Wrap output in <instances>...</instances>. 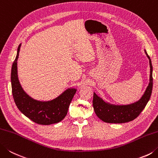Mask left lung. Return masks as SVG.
Here are the masks:
<instances>
[{
  "label": "left lung",
  "mask_w": 158,
  "mask_h": 158,
  "mask_svg": "<svg viewBox=\"0 0 158 158\" xmlns=\"http://www.w3.org/2000/svg\"><path fill=\"white\" fill-rule=\"evenodd\" d=\"M149 60V83L143 96L137 102L127 105H115L106 102L94 93L93 106L96 115L101 120L107 123H125L132 121L140 114L149 100L153 89V67L151 58L144 50Z\"/></svg>",
  "instance_id": "1"
}]
</instances>
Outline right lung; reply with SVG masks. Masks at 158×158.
<instances>
[{
	"label": "right lung",
	"mask_w": 158,
	"mask_h": 158,
	"mask_svg": "<svg viewBox=\"0 0 158 158\" xmlns=\"http://www.w3.org/2000/svg\"><path fill=\"white\" fill-rule=\"evenodd\" d=\"M21 44L18 47L16 59L11 67V82L14 102L20 112L34 123L43 125L58 123L66 116L76 89L69 88L55 99L39 101L30 97L23 90L18 77L17 60Z\"/></svg>",
	"instance_id": "1"
}]
</instances>
